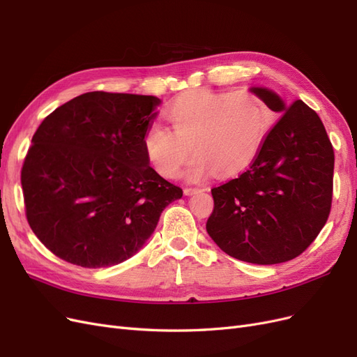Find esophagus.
Masks as SVG:
<instances>
[{
    "mask_svg": "<svg viewBox=\"0 0 357 357\" xmlns=\"http://www.w3.org/2000/svg\"><path fill=\"white\" fill-rule=\"evenodd\" d=\"M201 189L199 188H185V190H183V192H185V195H193V193H197V192H199Z\"/></svg>",
    "mask_w": 357,
    "mask_h": 357,
    "instance_id": "obj_1",
    "label": "esophagus"
}]
</instances>
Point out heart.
Instances as JSON below:
<instances>
[{"label": "heart", "instance_id": "1", "mask_svg": "<svg viewBox=\"0 0 357 357\" xmlns=\"http://www.w3.org/2000/svg\"><path fill=\"white\" fill-rule=\"evenodd\" d=\"M164 114L172 129L149 125L143 138L146 155L159 174L176 177L193 149L197 155L185 171L193 181L213 171L235 176L247 169L275 121L265 101L245 91H189L172 100Z\"/></svg>", "mask_w": 357, "mask_h": 357}]
</instances>
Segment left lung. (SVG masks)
Returning a JSON list of instances; mask_svg holds the SVG:
<instances>
[{
	"mask_svg": "<svg viewBox=\"0 0 357 357\" xmlns=\"http://www.w3.org/2000/svg\"><path fill=\"white\" fill-rule=\"evenodd\" d=\"M250 92L282 114L245 172L211 189L207 232L222 250L257 265L287 262L316 240L332 204L333 149L314 110L268 88Z\"/></svg>",
	"mask_w": 357,
	"mask_h": 357,
	"instance_id": "1",
	"label": "left lung"
}]
</instances>
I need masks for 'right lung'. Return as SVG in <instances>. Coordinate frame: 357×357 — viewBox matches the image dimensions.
<instances>
[{
  "mask_svg": "<svg viewBox=\"0 0 357 357\" xmlns=\"http://www.w3.org/2000/svg\"><path fill=\"white\" fill-rule=\"evenodd\" d=\"M160 102L88 92L41 122L20 181L31 229L53 255L83 268L122 264L183 197L149 165L143 144Z\"/></svg>",
  "mask_w": 357,
  "mask_h": 357,
  "instance_id": "add662e5",
  "label": "right lung"
}]
</instances>
